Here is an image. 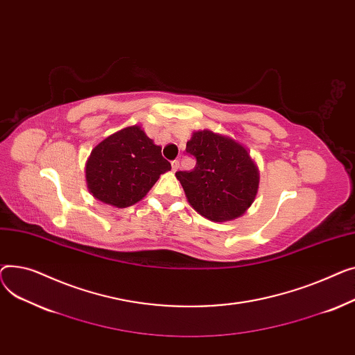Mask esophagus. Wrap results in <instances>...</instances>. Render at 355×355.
I'll use <instances>...</instances> for the list:
<instances>
[{"label":"esophagus","mask_w":355,"mask_h":355,"mask_svg":"<svg viewBox=\"0 0 355 355\" xmlns=\"http://www.w3.org/2000/svg\"><path fill=\"white\" fill-rule=\"evenodd\" d=\"M178 169H179V160H173V162H172V171L176 172Z\"/></svg>","instance_id":"34e87169"}]
</instances>
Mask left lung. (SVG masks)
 <instances>
[{
  "label": "left lung",
  "mask_w": 355,
  "mask_h": 355,
  "mask_svg": "<svg viewBox=\"0 0 355 355\" xmlns=\"http://www.w3.org/2000/svg\"><path fill=\"white\" fill-rule=\"evenodd\" d=\"M186 152L196 166L191 172H176V178L193 209L214 222L245 214L257 196L259 175L243 146L202 130L187 141Z\"/></svg>",
  "instance_id": "1"
}]
</instances>
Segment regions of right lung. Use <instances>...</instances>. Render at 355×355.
<instances>
[{"instance_id":"obj_1","label":"right lung","mask_w":355,"mask_h":355,"mask_svg":"<svg viewBox=\"0 0 355 355\" xmlns=\"http://www.w3.org/2000/svg\"><path fill=\"white\" fill-rule=\"evenodd\" d=\"M171 169L160 146L139 126H132L96 146L86 164V179L96 199L128 207L143 199L159 176Z\"/></svg>"}]
</instances>
